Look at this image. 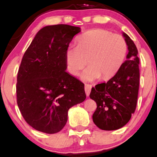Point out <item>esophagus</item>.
Here are the masks:
<instances>
[{
	"label": "esophagus",
	"mask_w": 157,
	"mask_h": 157,
	"mask_svg": "<svg viewBox=\"0 0 157 157\" xmlns=\"http://www.w3.org/2000/svg\"><path fill=\"white\" fill-rule=\"evenodd\" d=\"M85 93L87 94V96H89L92 90V85H87L86 84L85 86Z\"/></svg>",
	"instance_id": "1"
}]
</instances>
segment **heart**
<instances>
[{"label": "heart", "mask_w": 157, "mask_h": 157, "mask_svg": "<svg viewBox=\"0 0 157 157\" xmlns=\"http://www.w3.org/2000/svg\"><path fill=\"white\" fill-rule=\"evenodd\" d=\"M127 45L122 35L109 30L93 29L85 33L78 39V46L70 45L65 53L68 71L77 75L87 65L81 78L92 82L100 78L107 80L118 72L124 62Z\"/></svg>", "instance_id": "1"}]
</instances>
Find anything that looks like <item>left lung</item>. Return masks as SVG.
<instances>
[{
    "label": "left lung",
    "instance_id": "8db88e82",
    "mask_svg": "<svg viewBox=\"0 0 157 157\" xmlns=\"http://www.w3.org/2000/svg\"><path fill=\"white\" fill-rule=\"evenodd\" d=\"M128 48L127 60L107 83L92 88L90 98L96 101L92 120L97 127L111 131L120 129L130 120L135 111L140 86V59L132 39L122 33Z\"/></svg>",
    "mask_w": 157,
    "mask_h": 157
}]
</instances>
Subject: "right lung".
<instances>
[{
    "label": "right lung",
    "mask_w": 157,
    "mask_h": 157,
    "mask_svg": "<svg viewBox=\"0 0 157 157\" xmlns=\"http://www.w3.org/2000/svg\"><path fill=\"white\" fill-rule=\"evenodd\" d=\"M80 28L48 25L37 33L17 72V103L35 129L55 134L67 121L68 110L86 99L85 85L66 72L65 53Z\"/></svg>",
    "instance_id": "add662e5"
}]
</instances>
